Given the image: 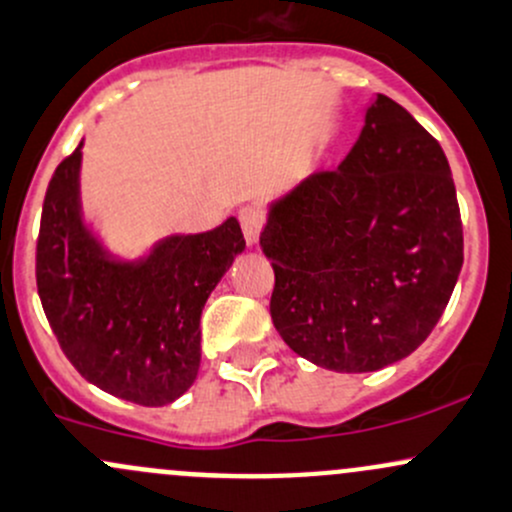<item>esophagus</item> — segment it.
I'll use <instances>...</instances> for the list:
<instances>
[{
    "mask_svg": "<svg viewBox=\"0 0 512 512\" xmlns=\"http://www.w3.org/2000/svg\"><path fill=\"white\" fill-rule=\"evenodd\" d=\"M240 225H242V235H245L247 245H257V238H260L262 230V211L260 208H242L240 211Z\"/></svg>",
    "mask_w": 512,
    "mask_h": 512,
    "instance_id": "1",
    "label": "esophagus"
}]
</instances>
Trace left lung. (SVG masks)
I'll list each match as a JSON object with an SVG mask.
<instances>
[{
    "label": "left lung",
    "mask_w": 512,
    "mask_h": 512,
    "mask_svg": "<svg viewBox=\"0 0 512 512\" xmlns=\"http://www.w3.org/2000/svg\"><path fill=\"white\" fill-rule=\"evenodd\" d=\"M270 314L289 348L336 373H373L432 333L464 265L449 161L437 139L375 95L336 171L267 206Z\"/></svg>",
    "instance_id": "obj_1"
}]
</instances>
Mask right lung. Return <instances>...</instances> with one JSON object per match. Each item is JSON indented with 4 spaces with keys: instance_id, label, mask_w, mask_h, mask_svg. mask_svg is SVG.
<instances>
[{
    "instance_id": "add662e5",
    "label": "right lung",
    "mask_w": 512,
    "mask_h": 512,
    "mask_svg": "<svg viewBox=\"0 0 512 512\" xmlns=\"http://www.w3.org/2000/svg\"><path fill=\"white\" fill-rule=\"evenodd\" d=\"M83 142L53 171L36 242V287L73 368L100 390L161 407L179 400L201 368V314L245 250L228 218L196 235H169L125 260L85 220Z\"/></svg>"
}]
</instances>
